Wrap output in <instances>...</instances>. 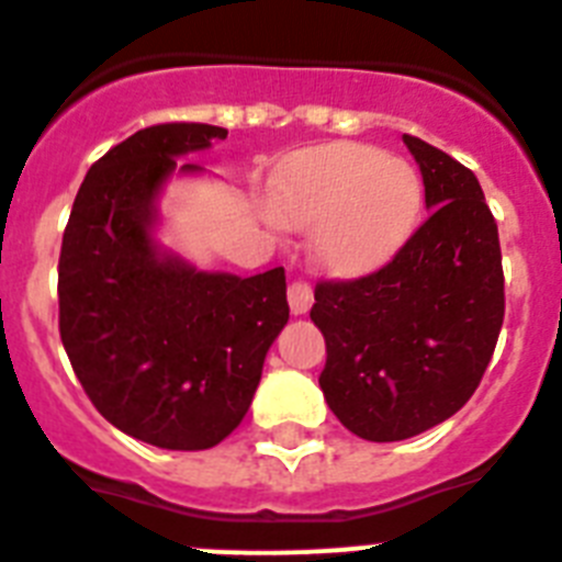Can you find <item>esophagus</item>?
<instances>
[{"label":"esophagus","mask_w":562,"mask_h":562,"mask_svg":"<svg viewBox=\"0 0 562 562\" xmlns=\"http://www.w3.org/2000/svg\"><path fill=\"white\" fill-rule=\"evenodd\" d=\"M312 306V290L304 281H292L290 284V310L292 315H306Z\"/></svg>","instance_id":"obj_1"}]
</instances>
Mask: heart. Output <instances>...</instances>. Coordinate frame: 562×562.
<instances>
[{
  "label": "heart",
  "instance_id": "obj_1",
  "mask_svg": "<svg viewBox=\"0 0 562 562\" xmlns=\"http://www.w3.org/2000/svg\"><path fill=\"white\" fill-rule=\"evenodd\" d=\"M272 213L292 231H315L317 265L366 276L400 252L422 213L419 173L362 143L301 154L272 186Z\"/></svg>",
  "mask_w": 562,
  "mask_h": 562
}]
</instances>
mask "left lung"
Listing matches in <instances>:
<instances>
[{
    "instance_id": "1",
    "label": "left lung",
    "mask_w": 562,
    "mask_h": 562,
    "mask_svg": "<svg viewBox=\"0 0 562 562\" xmlns=\"http://www.w3.org/2000/svg\"><path fill=\"white\" fill-rule=\"evenodd\" d=\"M430 220L382 270L315 286L321 391L342 428L402 441L436 428L479 389L504 324L498 225L470 168L402 134Z\"/></svg>"
}]
</instances>
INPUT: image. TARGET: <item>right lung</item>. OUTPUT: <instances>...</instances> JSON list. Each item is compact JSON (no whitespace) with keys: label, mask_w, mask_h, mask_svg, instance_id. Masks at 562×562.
<instances>
[{"label":"right lung","mask_w":562,"mask_h":562,"mask_svg":"<svg viewBox=\"0 0 562 562\" xmlns=\"http://www.w3.org/2000/svg\"><path fill=\"white\" fill-rule=\"evenodd\" d=\"M227 128L162 123L109 148L83 177L58 258V329L92 405L166 450H207L241 425L290 321L284 267L207 272L162 245V193Z\"/></svg>","instance_id":"1"}]
</instances>
